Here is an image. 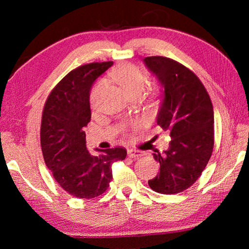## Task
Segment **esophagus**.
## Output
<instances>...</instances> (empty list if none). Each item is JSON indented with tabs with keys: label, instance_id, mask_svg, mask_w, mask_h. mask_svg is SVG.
<instances>
[{
	"label": "esophagus",
	"instance_id": "esophagus-1",
	"mask_svg": "<svg viewBox=\"0 0 249 249\" xmlns=\"http://www.w3.org/2000/svg\"><path fill=\"white\" fill-rule=\"evenodd\" d=\"M127 155L130 158H138L140 156H143V153L140 152V151H136V150H128Z\"/></svg>",
	"mask_w": 249,
	"mask_h": 249
}]
</instances>
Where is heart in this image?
Masks as SVG:
<instances>
[{
	"mask_svg": "<svg viewBox=\"0 0 249 249\" xmlns=\"http://www.w3.org/2000/svg\"><path fill=\"white\" fill-rule=\"evenodd\" d=\"M110 77L112 80L124 89V91L130 95L131 93L137 91H142L145 84V76L138 67L133 64H122L115 68L112 72L110 73ZM104 81L100 80L96 82V84L93 87L91 94H89V100L93 105L96 100L98 92L100 88H102Z\"/></svg>",
	"mask_w": 249,
	"mask_h": 249,
	"instance_id": "b5f03b06",
	"label": "heart"
}]
</instances>
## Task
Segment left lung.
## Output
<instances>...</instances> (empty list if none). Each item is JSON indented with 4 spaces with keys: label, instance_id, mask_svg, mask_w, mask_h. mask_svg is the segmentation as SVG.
<instances>
[{
    "label": "left lung",
    "instance_id": "1",
    "mask_svg": "<svg viewBox=\"0 0 249 249\" xmlns=\"http://www.w3.org/2000/svg\"><path fill=\"white\" fill-rule=\"evenodd\" d=\"M143 62L161 87L157 124L171 137L167 151L153 154L160 161V173L147 183L157 193L178 194L197 181L212 155V102L199 78L177 61L147 56Z\"/></svg>",
    "mask_w": 249,
    "mask_h": 249
}]
</instances>
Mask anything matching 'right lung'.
Returning <instances> with one entry per match:
<instances>
[{
  "label": "right lung",
  "instance_id": "1",
  "mask_svg": "<svg viewBox=\"0 0 249 249\" xmlns=\"http://www.w3.org/2000/svg\"><path fill=\"white\" fill-rule=\"evenodd\" d=\"M113 62L89 63L68 72L47 98L40 127L46 166L60 186L73 197L91 199L107 190L112 163L125 160L123 147L87 149L83 128L91 121L89 93L95 80Z\"/></svg>",
  "mask_w": 249,
  "mask_h": 249
}]
</instances>
